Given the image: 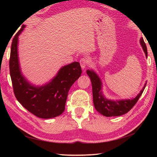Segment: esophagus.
<instances>
[{
	"instance_id": "esophagus-1",
	"label": "esophagus",
	"mask_w": 157,
	"mask_h": 157,
	"mask_svg": "<svg viewBox=\"0 0 157 157\" xmlns=\"http://www.w3.org/2000/svg\"><path fill=\"white\" fill-rule=\"evenodd\" d=\"M79 63H80V66L82 69H84L86 67V66H88L89 64V59H87L86 57H84V58H82V59L79 60Z\"/></svg>"
}]
</instances>
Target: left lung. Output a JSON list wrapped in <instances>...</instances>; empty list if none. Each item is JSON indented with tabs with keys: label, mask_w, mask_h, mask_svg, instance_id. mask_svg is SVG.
Instances as JSON below:
<instances>
[{
	"label": "left lung",
	"mask_w": 157,
	"mask_h": 157,
	"mask_svg": "<svg viewBox=\"0 0 157 157\" xmlns=\"http://www.w3.org/2000/svg\"><path fill=\"white\" fill-rule=\"evenodd\" d=\"M140 42L143 51L145 53V56L147 57V47H146L143 38L140 39ZM86 73L89 76L91 81L93 99H94V104L95 109L102 115L107 117L119 116L123 115L128 112L129 110H131L132 108L136 105L137 101L139 100L146 86L145 84L139 95L132 100H111L107 99L102 94V82L97 74L92 70H87Z\"/></svg>",
	"instance_id": "1"
}]
</instances>
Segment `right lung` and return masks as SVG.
Listing matches in <instances>:
<instances>
[{
    "label": "right lung",
    "mask_w": 157,
    "mask_h": 157,
    "mask_svg": "<svg viewBox=\"0 0 157 157\" xmlns=\"http://www.w3.org/2000/svg\"><path fill=\"white\" fill-rule=\"evenodd\" d=\"M25 27L22 25L16 34L10 52V73L14 95L34 116L44 119L55 118L64 111L69 89L81 75V66L78 62L63 66L51 81L41 86L29 83L21 73L18 57V35Z\"/></svg>",
    "instance_id": "1"
}]
</instances>
